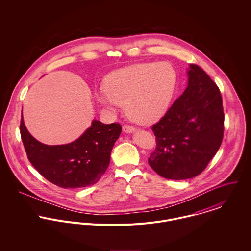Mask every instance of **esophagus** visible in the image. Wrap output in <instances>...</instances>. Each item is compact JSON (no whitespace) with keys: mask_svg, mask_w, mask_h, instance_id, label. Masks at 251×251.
<instances>
[{"mask_svg":"<svg viewBox=\"0 0 251 251\" xmlns=\"http://www.w3.org/2000/svg\"><path fill=\"white\" fill-rule=\"evenodd\" d=\"M123 130L126 133H131V132L135 131V127H133L132 126H129V125H125L123 126Z\"/></svg>","mask_w":251,"mask_h":251,"instance_id":"obj_1","label":"esophagus"}]
</instances>
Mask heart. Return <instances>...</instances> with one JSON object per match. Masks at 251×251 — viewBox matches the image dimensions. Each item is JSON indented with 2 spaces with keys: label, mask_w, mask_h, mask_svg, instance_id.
Segmentation results:
<instances>
[{
  "label": "heart",
  "mask_w": 251,
  "mask_h": 251,
  "mask_svg": "<svg viewBox=\"0 0 251 251\" xmlns=\"http://www.w3.org/2000/svg\"><path fill=\"white\" fill-rule=\"evenodd\" d=\"M176 85L177 73L172 65L144 63L110 74L106 88L97 93V99L110 110L126 105L130 119L149 124L168 111Z\"/></svg>",
  "instance_id": "heart-1"
}]
</instances>
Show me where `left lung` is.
<instances>
[{
    "label": "left lung",
    "instance_id": "1",
    "mask_svg": "<svg viewBox=\"0 0 251 251\" xmlns=\"http://www.w3.org/2000/svg\"><path fill=\"white\" fill-rule=\"evenodd\" d=\"M188 85L165 115L151 126L156 147L148 161L161 177L193 178L218 151L224 131L220 91L197 65H190Z\"/></svg>",
    "mask_w": 251,
    "mask_h": 251
}]
</instances>
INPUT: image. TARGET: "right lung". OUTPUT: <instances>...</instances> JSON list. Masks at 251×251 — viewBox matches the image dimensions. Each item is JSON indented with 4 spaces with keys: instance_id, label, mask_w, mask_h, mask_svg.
I'll list each match as a JSON object with an SVG mask.
<instances>
[{
    "instance_id": "obj_1",
    "label": "right lung",
    "mask_w": 251,
    "mask_h": 251,
    "mask_svg": "<svg viewBox=\"0 0 251 251\" xmlns=\"http://www.w3.org/2000/svg\"><path fill=\"white\" fill-rule=\"evenodd\" d=\"M122 126L94 120L77 140L50 146L38 142L27 130L23 117L20 134L29 161L45 179L63 188H81L98 182L107 170L111 151Z\"/></svg>"
}]
</instances>
